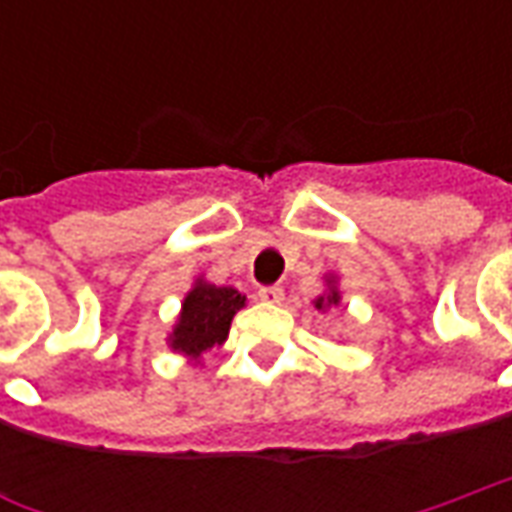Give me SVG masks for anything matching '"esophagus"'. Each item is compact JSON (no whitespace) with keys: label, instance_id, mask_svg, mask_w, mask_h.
<instances>
[{"label":"esophagus","instance_id":"esophagus-1","mask_svg":"<svg viewBox=\"0 0 512 512\" xmlns=\"http://www.w3.org/2000/svg\"><path fill=\"white\" fill-rule=\"evenodd\" d=\"M257 296L266 301V304H282V301H285V293H282V288H277V285L260 288L257 290Z\"/></svg>","mask_w":512,"mask_h":512}]
</instances>
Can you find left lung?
<instances>
[{
	"label": "left lung",
	"instance_id": "8db88e82",
	"mask_svg": "<svg viewBox=\"0 0 512 512\" xmlns=\"http://www.w3.org/2000/svg\"><path fill=\"white\" fill-rule=\"evenodd\" d=\"M323 282H326V290H323L321 296L312 301V304H315V310L318 312L332 310V307L337 310V307H340V301H343V293H340V288H337V277H334V274H326Z\"/></svg>",
	"mask_w": 512,
	"mask_h": 512
}]
</instances>
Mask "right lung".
Masks as SVG:
<instances>
[{"mask_svg": "<svg viewBox=\"0 0 512 512\" xmlns=\"http://www.w3.org/2000/svg\"><path fill=\"white\" fill-rule=\"evenodd\" d=\"M244 307V293L227 285L219 288L205 277H197L180 301V312L172 332L167 334V345L175 354L189 359L191 365H200L202 354H208L211 348H222L235 312Z\"/></svg>", "mask_w": 512, "mask_h": 512, "instance_id": "obj_1", "label": "right lung"}]
</instances>
